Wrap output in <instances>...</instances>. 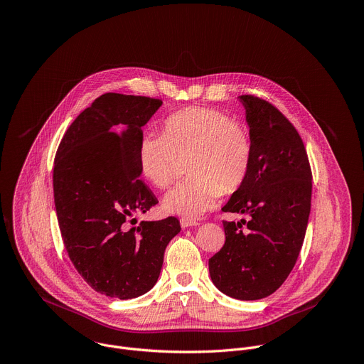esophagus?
Wrapping results in <instances>:
<instances>
[{
  "label": "esophagus",
  "instance_id": "obj_1",
  "mask_svg": "<svg viewBox=\"0 0 364 364\" xmlns=\"http://www.w3.org/2000/svg\"><path fill=\"white\" fill-rule=\"evenodd\" d=\"M180 225L183 228H188V227H193V225H198V223L196 220H190V218H181L180 220Z\"/></svg>",
  "mask_w": 364,
  "mask_h": 364
}]
</instances>
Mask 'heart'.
Here are the masks:
<instances>
[{"label":"heart","mask_w":364,"mask_h":364,"mask_svg":"<svg viewBox=\"0 0 364 364\" xmlns=\"http://www.w3.org/2000/svg\"><path fill=\"white\" fill-rule=\"evenodd\" d=\"M188 173L164 197L171 214L197 218L211 210L223 193L243 184L253 163L250 130L220 109L188 107L168 115L163 134L149 133L140 140L137 166L153 186L167 188L176 177L177 156H188Z\"/></svg>","instance_id":"heart-1"}]
</instances>
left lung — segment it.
I'll use <instances>...</instances> for the list:
<instances>
[{"instance_id":"obj_1","label":"left lung","mask_w":364,"mask_h":364,"mask_svg":"<svg viewBox=\"0 0 364 364\" xmlns=\"http://www.w3.org/2000/svg\"><path fill=\"white\" fill-rule=\"evenodd\" d=\"M253 139L247 180L223 211L247 214L240 223L223 221L225 243L208 260L210 277L224 294L259 300L289 277L300 255L311 203V168L301 137L270 102L240 95Z\"/></svg>"}]
</instances>
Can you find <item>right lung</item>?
<instances>
[{"label": "right lung", "instance_id": "right-lung-1", "mask_svg": "<svg viewBox=\"0 0 364 364\" xmlns=\"http://www.w3.org/2000/svg\"><path fill=\"white\" fill-rule=\"evenodd\" d=\"M161 104L102 94L73 121L55 154L54 203L68 257L91 289L119 300L154 287L166 247L181 230L176 217L127 224L159 203L140 180L137 149Z\"/></svg>", "mask_w": 364, "mask_h": 364}]
</instances>
